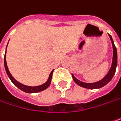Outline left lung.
<instances>
[{"instance_id": "1", "label": "left lung", "mask_w": 121, "mask_h": 121, "mask_svg": "<svg viewBox=\"0 0 121 121\" xmlns=\"http://www.w3.org/2000/svg\"><path fill=\"white\" fill-rule=\"evenodd\" d=\"M109 35V38L111 39V41L112 43V47H113V60H112V66H111L110 70L109 71L108 73L105 75V77L103 79H102L101 80H100L98 82L94 83L83 82L78 80V79H76L74 77V75H72V78H73L74 82L77 84H78L79 86L84 87V88H86V89H99V88L104 86V85H106L108 82H109L110 80L114 77V75L115 74L116 69V66H117V50H116L115 45L114 43V41L112 38V36L110 35Z\"/></svg>"}]
</instances>
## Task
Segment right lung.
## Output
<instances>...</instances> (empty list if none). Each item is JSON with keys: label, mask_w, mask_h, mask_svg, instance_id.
Wrapping results in <instances>:
<instances>
[{"label": "right lung", "mask_w": 121, "mask_h": 121, "mask_svg": "<svg viewBox=\"0 0 121 121\" xmlns=\"http://www.w3.org/2000/svg\"><path fill=\"white\" fill-rule=\"evenodd\" d=\"M6 52L5 54V57H4V64H5V69L6 73L8 75V77L9 78V79L11 80V81L13 82V84L17 86V87L21 89V91H24V92H26V93H37L39 91H43L45 89H46L48 86H49L51 82V79H52V73L53 71L52 70L50 74L49 75V78L47 80V82L46 83H44L42 85H40V86H26V85H24V84H22L20 82H17V80L12 77V75H11V73H9V70H8V68H7V62H6Z\"/></svg>", "instance_id": "obj_1"}]
</instances>
